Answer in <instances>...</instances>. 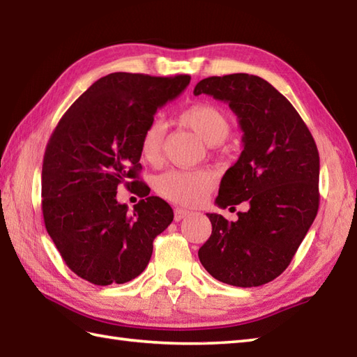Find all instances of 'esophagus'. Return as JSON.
<instances>
[{
    "label": "esophagus",
    "instance_id": "esophagus-1",
    "mask_svg": "<svg viewBox=\"0 0 357 357\" xmlns=\"http://www.w3.org/2000/svg\"><path fill=\"white\" fill-rule=\"evenodd\" d=\"M187 216H188V211L187 210H182V208H176L175 210V220L176 222L182 220V219L187 218Z\"/></svg>",
    "mask_w": 357,
    "mask_h": 357
}]
</instances>
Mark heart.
<instances>
[{
	"label": "heart",
	"instance_id": "heart-1",
	"mask_svg": "<svg viewBox=\"0 0 357 357\" xmlns=\"http://www.w3.org/2000/svg\"><path fill=\"white\" fill-rule=\"evenodd\" d=\"M178 119L208 144L222 143L231 132V121L225 112L211 103L190 105L179 112ZM164 137L165 124L161 120H152L147 124L139 138V153L144 161L156 164L161 160ZM214 185L216 175L210 169L169 170L155 181V187L162 197L187 206L201 204Z\"/></svg>",
	"mask_w": 357,
	"mask_h": 357
}]
</instances>
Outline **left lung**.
Listing matches in <instances>:
<instances>
[{"mask_svg":"<svg viewBox=\"0 0 357 357\" xmlns=\"http://www.w3.org/2000/svg\"><path fill=\"white\" fill-rule=\"evenodd\" d=\"M195 96L227 102L243 130V151L222 178L216 204L246 202L236 222L206 214L211 236L197 255L211 277L237 287L266 284L291 264L317 218L319 153L287 98L252 74L213 76Z\"/></svg>","mask_w":357,"mask_h":357,"instance_id":"1","label":"left lung"}]
</instances>
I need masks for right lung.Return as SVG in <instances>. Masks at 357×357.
Instances as JSON below:
<instances>
[{"mask_svg":"<svg viewBox=\"0 0 357 357\" xmlns=\"http://www.w3.org/2000/svg\"><path fill=\"white\" fill-rule=\"evenodd\" d=\"M190 76L111 73L94 82L57 123L44 155L43 214L50 237L76 275L97 286L123 284L146 269L153 240L173 220L172 206L138 181L139 138L158 107ZM120 183L144 199L127 213Z\"/></svg>","mask_w":357,"mask_h":357,"instance_id":"1","label":"right lung"}]
</instances>
